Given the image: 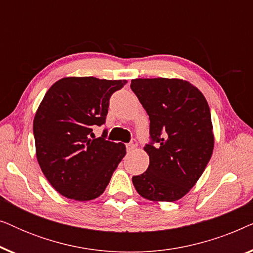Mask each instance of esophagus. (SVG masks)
Instances as JSON below:
<instances>
[{
    "instance_id": "esophagus-1",
    "label": "esophagus",
    "mask_w": 253,
    "mask_h": 253,
    "mask_svg": "<svg viewBox=\"0 0 253 253\" xmlns=\"http://www.w3.org/2000/svg\"><path fill=\"white\" fill-rule=\"evenodd\" d=\"M136 147H137V141L134 140V139L131 140L129 144H126V150H127V152L133 151Z\"/></svg>"
}]
</instances>
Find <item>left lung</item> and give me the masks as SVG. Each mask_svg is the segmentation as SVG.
<instances>
[{
    "mask_svg": "<svg viewBox=\"0 0 253 253\" xmlns=\"http://www.w3.org/2000/svg\"><path fill=\"white\" fill-rule=\"evenodd\" d=\"M130 87L150 117L152 141L144 147L147 170L133 176L141 197L175 202L205 170L214 147L209 103L191 83L177 78H139Z\"/></svg>",
    "mask_w": 253,
    "mask_h": 253,
    "instance_id": "left-lung-1",
    "label": "left lung"
}]
</instances>
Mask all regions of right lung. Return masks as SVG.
Here are the masks:
<instances>
[{
  "label": "right lung",
  "mask_w": 253,
  "mask_h": 253,
  "mask_svg": "<svg viewBox=\"0 0 253 253\" xmlns=\"http://www.w3.org/2000/svg\"><path fill=\"white\" fill-rule=\"evenodd\" d=\"M126 84L95 77H64L44 94L33 121L37 160L50 185L69 199L98 198L121 160L126 145L94 138L105 123L109 99Z\"/></svg>",
  "instance_id": "obj_1"
}]
</instances>
